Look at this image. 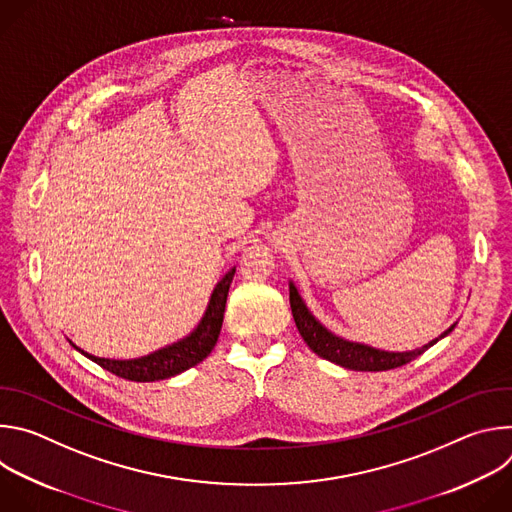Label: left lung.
Returning a JSON list of instances; mask_svg holds the SVG:
<instances>
[{"instance_id": "obj_1", "label": "left lung", "mask_w": 512, "mask_h": 512, "mask_svg": "<svg viewBox=\"0 0 512 512\" xmlns=\"http://www.w3.org/2000/svg\"><path fill=\"white\" fill-rule=\"evenodd\" d=\"M289 306H291V314H294L296 326L304 338V342L322 358L340 364L344 369L350 371H391L397 367H403V364L415 360L419 354H423L429 346H433L437 340H442L444 336H448L452 332L446 330L440 338L431 340L429 344H425L423 348L411 350V352H385V350H377L371 346L364 344H356V342H348L342 340L338 336H334L332 332H328L304 306L298 289L294 287V283H289Z\"/></svg>"}]
</instances>
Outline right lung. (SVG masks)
Segmentation results:
<instances>
[{
    "instance_id": "obj_1",
    "label": "right lung",
    "mask_w": 512,
    "mask_h": 512,
    "mask_svg": "<svg viewBox=\"0 0 512 512\" xmlns=\"http://www.w3.org/2000/svg\"><path fill=\"white\" fill-rule=\"evenodd\" d=\"M233 275H235V269H231L221 281H218V285L212 291V298H210V304H208V310H206L202 322L182 342H176L164 350H158L154 354H148V356L137 358V360H109V358L91 356L87 352H83V354L89 356L91 360H95L99 367L107 369L109 373H113L121 379H127V381H137V383L170 379L178 373L188 371L190 367L202 362L212 352V348L218 340V334H221Z\"/></svg>"
}]
</instances>
